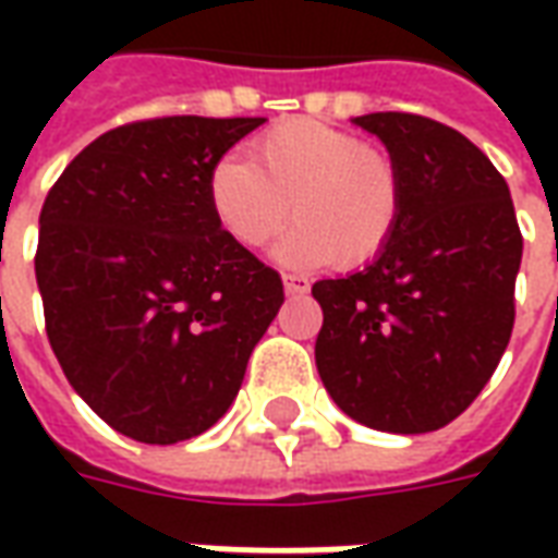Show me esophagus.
I'll return each instance as SVG.
<instances>
[{"label":"esophagus","instance_id":"1","mask_svg":"<svg viewBox=\"0 0 558 558\" xmlns=\"http://www.w3.org/2000/svg\"><path fill=\"white\" fill-rule=\"evenodd\" d=\"M290 290H299V287H295V283H290Z\"/></svg>","mask_w":558,"mask_h":558}]
</instances>
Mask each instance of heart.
Wrapping results in <instances>:
<instances>
[{
	"label": "heart",
	"mask_w": 558,
	"mask_h": 558,
	"mask_svg": "<svg viewBox=\"0 0 558 558\" xmlns=\"http://www.w3.org/2000/svg\"><path fill=\"white\" fill-rule=\"evenodd\" d=\"M347 175L352 184V199L359 211V227L371 239H379L388 227L391 208H395V191L388 175L386 160L367 146H347Z\"/></svg>",
	"instance_id": "1"
}]
</instances>
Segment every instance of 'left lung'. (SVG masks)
<instances>
[{"mask_svg":"<svg viewBox=\"0 0 558 558\" xmlns=\"http://www.w3.org/2000/svg\"><path fill=\"white\" fill-rule=\"evenodd\" d=\"M244 119L107 131L44 199L35 278L68 383L116 433L175 445L215 427L283 304L275 268L220 227L211 175Z\"/></svg>","mask_w":558,"mask_h":558,"instance_id":"8db88e82","label":"left lung"}]
</instances>
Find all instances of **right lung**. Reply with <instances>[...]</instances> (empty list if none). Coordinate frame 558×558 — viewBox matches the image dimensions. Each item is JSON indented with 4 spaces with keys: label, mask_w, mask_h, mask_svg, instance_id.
<instances>
[{
    "label": "right lung",
    "mask_w": 558,
    "mask_h": 558,
    "mask_svg": "<svg viewBox=\"0 0 558 558\" xmlns=\"http://www.w3.org/2000/svg\"><path fill=\"white\" fill-rule=\"evenodd\" d=\"M352 122L391 155L395 220L371 266L314 287L316 371L359 424L439 430L478 398L514 328V203L454 128L412 113Z\"/></svg>",
    "instance_id": "add662e5"
}]
</instances>
